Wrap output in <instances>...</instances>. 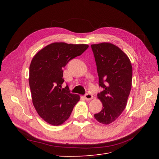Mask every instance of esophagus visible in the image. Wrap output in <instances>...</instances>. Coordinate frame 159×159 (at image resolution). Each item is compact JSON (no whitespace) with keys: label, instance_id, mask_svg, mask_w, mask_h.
I'll return each mask as SVG.
<instances>
[{"label":"esophagus","instance_id":"esophagus-1","mask_svg":"<svg viewBox=\"0 0 159 159\" xmlns=\"http://www.w3.org/2000/svg\"><path fill=\"white\" fill-rule=\"evenodd\" d=\"M85 98L86 99V100H91V99H93V95H91V93H86V94H85Z\"/></svg>","mask_w":159,"mask_h":159}]
</instances>
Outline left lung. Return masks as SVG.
Instances as JSON below:
<instances>
[{
	"label": "left lung",
	"mask_w": 159,
	"mask_h": 159,
	"mask_svg": "<svg viewBox=\"0 0 159 159\" xmlns=\"http://www.w3.org/2000/svg\"><path fill=\"white\" fill-rule=\"evenodd\" d=\"M99 77V85L103 90L98 93L103 104L95 119L108 125L115 121L127 105L132 85L131 61L125 53L111 43L91 45Z\"/></svg>",
	"instance_id": "obj_1"
}]
</instances>
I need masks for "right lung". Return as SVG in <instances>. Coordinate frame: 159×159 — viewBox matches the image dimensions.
Here are the masks:
<instances>
[{
    "instance_id": "add662e5",
    "label": "right lung",
    "mask_w": 159,
    "mask_h": 159,
    "mask_svg": "<svg viewBox=\"0 0 159 159\" xmlns=\"http://www.w3.org/2000/svg\"><path fill=\"white\" fill-rule=\"evenodd\" d=\"M87 44L55 42L48 45L33 57L30 66L29 85L33 105L38 115L52 125H60L69 118L80 96L62 88L63 68L81 55Z\"/></svg>"
}]
</instances>
